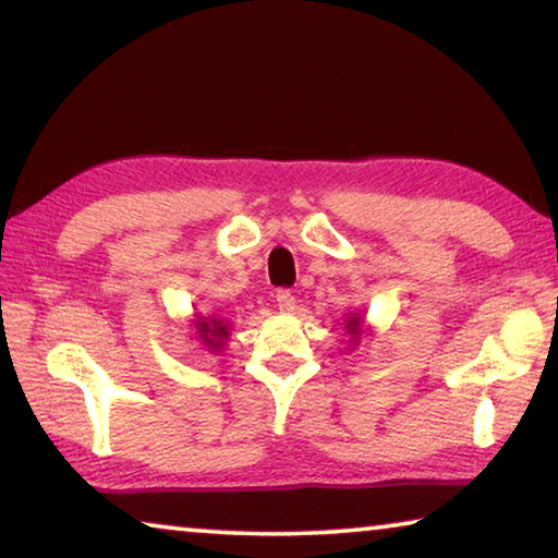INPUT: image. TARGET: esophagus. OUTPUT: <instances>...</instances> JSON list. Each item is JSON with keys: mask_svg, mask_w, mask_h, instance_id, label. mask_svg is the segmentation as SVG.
<instances>
[{"mask_svg": "<svg viewBox=\"0 0 558 558\" xmlns=\"http://www.w3.org/2000/svg\"><path fill=\"white\" fill-rule=\"evenodd\" d=\"M276 303H278V307H280L282 313H293V311H295V295H293V290L280 288L278 293H276Z\"/></svg>", "mask_w": 558, "mask_h": 558, "instance_id": "obj_1", "label": "esophagus"}]
</instances>
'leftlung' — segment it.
Listing matches in <instances>:
<instances>
[{
  "label": "left lung",
  "instance_id": "8db88e82",
  "mask_svg": "<svg viewBox=\"0 0 558 558\" xmlns=\"http://www.w3.org/2000/svg\"><path fill=\"white\" fill-rule=\"evenodd\" d=\"M344 327H348L350 335H355V338H357V335H360V317H350L348 325H344Z\"/></svg>",
  "mask_w": 558,
  "mask_h": 558
}]
</instances>
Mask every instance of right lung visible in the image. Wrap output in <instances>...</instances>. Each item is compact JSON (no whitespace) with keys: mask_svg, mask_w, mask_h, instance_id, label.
I'll return each instance as SVG.
<instances>
[{"mask_svg":"<svg viewBox=\"0 0 558 558\" xmlns=\"http://www.w3.org/2000/svg\"><path fill=\"white\" fill-rule=\"evenodd\" d=\"M198 338L210 350L223 348L220 342L228 338V325L223 320H198Z\"/></svg>","mask_w":558,"mask_h":558,"instance_id":"1","label":"right lung"}]
</instances>
